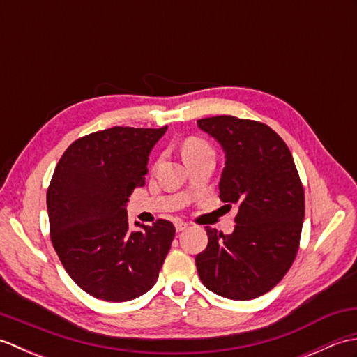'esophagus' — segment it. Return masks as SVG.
Wrapping results in <instances>:
<instances>
[{
	"mask_svg": "<svg viewBox=\"0 0 357 357\" xmlns=\"http://www.w3.org/2000/svg\"><path fill=\"white\" fill-rule=\"evenodd\" d=\"M188 227V224L187 222H184V221H176L174 222V229H176V231L178 233H181V231H184L185 229Z\"/></svg>",
	"mask_w": 357,
	"mask_h": 357,
	"instance_id": "obj_1",
	"label": "esophagus"
}]
</instances>
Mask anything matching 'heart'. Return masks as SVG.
Instances as JSON below:
<instances>
[{
  "instance_id": "1",
  "label": "heart",
  "mask_w": 357,
  "mask_h": 357,
  "mask_svg": "<svg viewBox=\"0 0 357 357\" xmlns=\"http://www.w3.org/2000/svg\"><path fill=\"white\" fill-rule=\"evenodd\" d=\"M207 150H211V149L206 141H202L199 138H190L185 141L183 151H184V156H187L193 153H201V151H207Z\"/></svg>"
}]
</instances>
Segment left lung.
I'll return each instance as SVG.
<instances>
[{
    "label": "left lung",
    "instance_id": "obj_1",
    "mask_svg": "<svg viewBox=\"0 0 357 357\" xmlns=\"http://www.w3.org/2000/svg\"><path fill=\"white\" fill-rule=\"evenodd\" d=\"M224 150L219 198L239 207L230 234L206 227L208 245L196 256L202 284L233 301L276 287L298 253L305 198L293 156L268 126L222 115L198 121Z\"/></svg>",
    "mask_w": 357,
    "mask_h": 357
}]
</instances>
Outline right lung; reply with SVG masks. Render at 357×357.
Masks as SVG:
<instances>
[{
	"label": "right lung",
	"instance_id": "obj_1",
	"mask_svg": "<svg viewBox=\"0 0 357 357\" xmlns=\"http://www.w3.org/2000/svg\"><path fill=\"white\" fill-rule=\"evenodd\" d=\"M161 128L112 127L70 144L47 190L50 238L59 261L82 290L96 299L126 302L156 284L174 227L127 218L128 196L144 185L151 149Z\"/></svg>",
	"mask_w": 357,
	"mask_h": 357
}]
</instances>
